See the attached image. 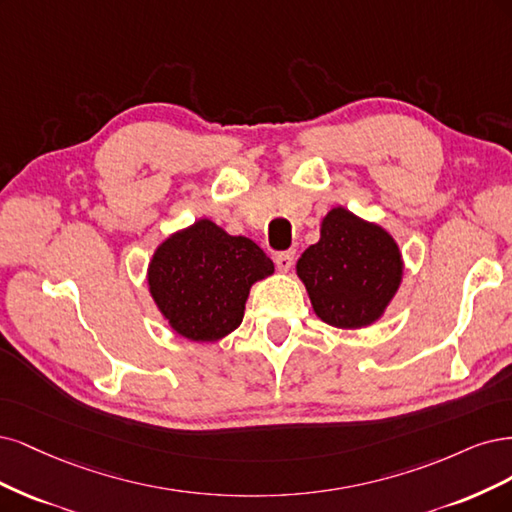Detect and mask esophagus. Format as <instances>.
Instances as JSON below:
<instances>
[{"label": "esophagus", "mask_w": 512, "mask_h": 512, "mask_svg": "<svg viewBox=\"0 0 512 512\" xmlns=\"http://www.w3.org/2000/svg\"><path fill=\"white\" fill-rule=\"evenodd\" d=\"M293 257H295L293 251H280V253H276V255H274L276 268H278L280 272H289L291 266H293Z\"/></svg>", "instance_id": "34e87169"}]
</instances>
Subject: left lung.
<instances>
[{"label": "left lung", "instance_id": "left-lung-1", "mask_svg": "<svg viewBox=\"0 0 512 512\" xmlns=\"http://www.w3.org/2000/svg\"><path fill=\"white\" fill-rule=\"evenodd\" d=\"M298 276L325 323L355 329L383 315L400 287L402 257L385 229L334 208L321 240L298 259Z\"/></svg>", "mask_w": 512, "mask_h": 512}]
</instances>
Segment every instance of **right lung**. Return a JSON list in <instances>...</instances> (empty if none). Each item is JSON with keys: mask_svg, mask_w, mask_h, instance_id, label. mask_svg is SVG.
<instances>
[{"mask_svg": "<svg viewBox=\"0 0 512 512\" xmlns=\"http://www.w3.org/2000/svg\"><path fill=\"white\" fill-rule=\"evenodd\" d=\"M272 272V259L253 240L200 219L155 251L148 285L176 334L212 342L242 323L251 285Z\"/></svg>", "mask_w": 512, "mask_h": 512, "instance_id": "1", "label": "right lung"}]
</instances>
